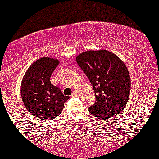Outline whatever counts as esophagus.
I'll return each mask as SVG.
<instances>
[{
  "mask_svg": "<svg viewBox=\"0 0 159 159\" xmlns=\"http://www.w3.org/2000/svg\"><path fill=\"white\" fill-rule=\"evenodd\" d=\"M76 96H78V93L76 91H73L72 94V97H76Z\"/></svg>",
  "mask_w": 159,
  "mask_h": 159,
  "instance_id": "esophagus-1",
  "label": "esophagus"
}]
</instances>
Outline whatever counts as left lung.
I'll use <instances>...</instances> for the list:
<instances>
[{"label": "left lung", "instance_id": "left-lung-1", "mask_svg": "<svg viewBox=\"0 0 159 159\" xmlns=\"http://www.w3.org/2000/svg\"><path fill=\"white\" fill-rule=\"evenodd\" d=\"M95 94V102L88 108L98 119L106 120L122 111L131 91L129 71L118 57L107 50H90L76 57Z\"/></svg>", "mask_w": 159, "mask_h": 159}]
</instances>
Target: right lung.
Instances as JSON below:
<instances>
[{"label":"right lung","mask_w":159,"mask_h":159,"mask_svg":"<svg viewBox=\"0 0 159 159\" xmlns=\"http://www.w3.org/2000/svg\"><path fill=\"white\" fill-rule=\"evenodd\" d=\"M58 65L59 61L53 58L39 59L27 69L22 81L21 96L26 108L43 120L57 116L69 98L50 82L51 75Z\"/></svg>","instance_id":"obj_1"}]
</instances>
